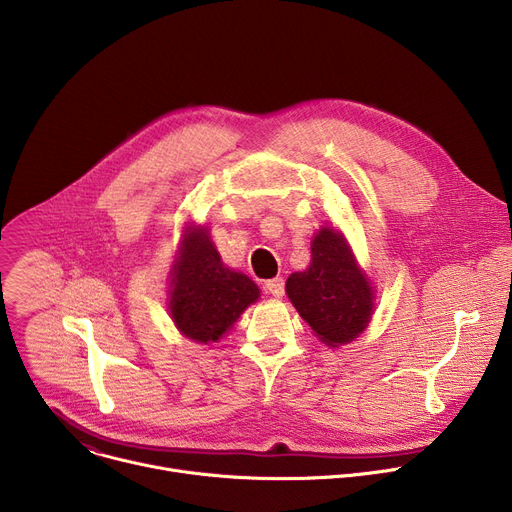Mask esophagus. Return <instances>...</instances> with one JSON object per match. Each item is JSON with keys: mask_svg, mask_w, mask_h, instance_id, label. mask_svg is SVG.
<instances>
[{"mask_svg": "<svg viewBox=\"0 0 512 512\" xmlns=\"http://www.w3.org/2000/svg\"><path fill=\"white\" fill-rule=\"evenodd\" d=\"M265 289H267V294H271L275 298H281L285 294V279L283 277H273V279L265 281Z\"/></svg>", "mask_w": 512, "mask_h": 512, "instance_id": "obj_1", "label": "esophagus"}]
</instances>
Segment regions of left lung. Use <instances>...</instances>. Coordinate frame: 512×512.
Wrapping results in <instances>:
<instances>
[{
	"label": "left lung",
	"mask_w": 512,
	"mask_h": 512,
	"mask_svg": "<svg viewBox=\"0 0 512 512\" xmlns=\"http://www.w3.org/2000/svg\"><path fill=\"white\" fill-rule=\"evenodd\" d=\"M285 291L328 346L354 340L371 322L373 289L334 229H322L316 235L308 269L291 273Z\"/></svg>",
	"instance_id": "left-lung-1"
}]
</instances>
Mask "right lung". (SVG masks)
<instances>
[{"instance_id":"add662e5","label":"right lung","mask_w":512,"mask_h":512,"mask_svg":"<svg viewBox=\"0 0 512 512\" xmlns=\"http://www.w3.org/2000/svg\"><path fill=\"white\" fill-rule=\"evenodd\" d=\"M172 275V318L184 336L202 344L221 338L259 298V287L247 275L223 265L206 229L184 237Z\"/></svg>"}]
</instances>
